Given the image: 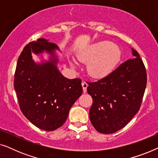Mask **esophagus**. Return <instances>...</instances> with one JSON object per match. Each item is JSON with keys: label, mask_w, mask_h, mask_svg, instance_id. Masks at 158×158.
I'll return each instance as SVG.
<instances>
[{"label": "esophagus", "mask_w": 158, "mask_h": 158, "mask_svg": "<svg viewBox=\"0 0 158 158\" xmlns=\"http://www.w3.org/2000/svg\"><path fill=\"white\" fill-rule=\"evenodd\" d=\"M82 86H83V92L85 93L86 91H87V87L88 86V83H85V82H83V83H82Z\"/></svg>", "instance_id": "1"}]
</instances>
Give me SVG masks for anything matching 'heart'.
<instances>
[{"mask_svg": "<svg viewBox=\"0 0 158 158\" xmlns=\"http://www.w3.org/2000/svg\"><path fill=\"white\" fill-rule=\"evenodd\" d=\"M122 56V51L116 44L109 41L94 43L77 55L80 61L87 64V72L93 78L101 79L111 74ZM75 65L74 60L70 61Z\"/></svg>", "mask_w": 158, "mask_h": 158, "instance_id": "b5f03b06", "label": "heart"}]
</instances>
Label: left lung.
<instances>
[{"label": "left lung", "mask_w": 158, "mask_h": 158, "mask_svg": "<svg viewBox=\"0 0 158 158\" xmlns=\"http://www.w3.org/2000/svg\"><path fill=\"white\" fill-rule=\"evenodd\" d=\"M133 59L121 64L108 76L88 83L93 98L90 122L98 132L112 134L124 127L139 111L147 85L144 63L131 48Z\"/></svg>", "instance_id": "8db88e82"}]
</instances>
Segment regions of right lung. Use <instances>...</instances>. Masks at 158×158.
Wrapping results in <instances>:
<instances>
[{"mask_svg": "<svg viewBox=\"0 0 158 158\" xmlns=\"http://www.w3.org/2000/svg\"><path fill=\"white\" fill-rule=\"evenodd\" d=\"M57 51L61 52L46 39L29 43L19 56L15 73L14 88L21 111L29 122L45 131L62 126L83 93L81 79H68L60 72ZM44 52L50 55L48 60L44 59ZM32 53L40 56V63L34 61Z\"/></svg>", "mask_w": 158, "mask_h": 158, "instance_id": "add662e5", "label": "right lung"}]
</instances>
